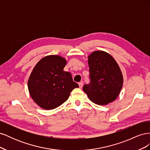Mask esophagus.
Wrapping results in <instances>:
<instances>
[{
	"label": "esophagus",
	"mask_w": 150,
	"mask_h": 150,
	"mask_svg": "<svg viewBox=\"0 0 150 150\" xmlns=\"http://www.w3.org/2000/svg\"><path fill=\"white\" fill-rule=\"evenodd\" d=\"M78 84H79V88H83V83L82 82H79V83H78Z\"/></svg>",
	"instance_id": "obj_1"
}]
</instances>
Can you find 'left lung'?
<instances>
[{"mask_svg":"<svg viewBox=\"0 0 150 150\" xmlns=\"http://www.w3.org/2000/svg\"><path fill=\"white\" fill-rule=\"evenodd\" d=\"M90 83L84 84V91L94 103L105 105L118 96L123 78L120 68L110 54L94 51L88 56Z\"/></svg>","mask_w":150,"mask_h":150,"instance_id":"obj_1","label":"left lung"}]
</instances>
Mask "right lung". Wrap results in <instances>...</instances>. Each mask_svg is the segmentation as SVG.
<instances>
[{
	"instance_id": "1",
	"label": "right lung",
	"mask_w": 150,
	"mask_h": 150,
	"mask_svg": "<svg viewBox=\"0 0 150 150\" xmlns=\"http://www.w3.org/2000/svg\"><path fill=\"white\" fill-rule=\"evenodd\" d=\"M66 60L59 56L43 57L35 65L28 80L31 98L40 108L52 110L61 106L79 85L71 74L63 71Z\"/></svg>"
}]
</instances>
